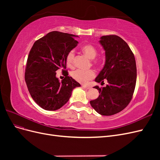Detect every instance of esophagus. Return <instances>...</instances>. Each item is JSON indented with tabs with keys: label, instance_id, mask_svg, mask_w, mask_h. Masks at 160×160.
Listing matches in <instances>:
<instances>
[{
	"label": "esophagus",
	"instance_id": "1",
	"mask_svg": "<svg viewBox=\"0 0 160 160\" xmlns=\"http://www.w3.org/2000/svg\"><path fill=\"white\" fill-rule=\"evenodd\" d=\"M82 88H83L84 89H89L90 88L88 86H86V85H82Z\"/></svg>",
	"mask_w": 160,
	"mask_h": 160
}]
</instances>
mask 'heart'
Here are the masks:
<instances>
[{
	"instance_id": "heart-1",
	"label": "heart",
	"mask_w": 160,
	"mask_h": 160,
	"mask_svg": "<svg viewBox=\"0 0 160 160\" xmlns=\"http://www.w3.org/2000/svg\"><path fill=\"white\" fill-rule=\"evenodd\" d=\"M81 50L84 54L89 58L90 59H93L98 55V49L95 47L90 44L84 45L81 47ZM74 59H75V52L73 50H71L67 53L65 57V62L68 67H72L74 65ZM94 64L97 65H101L102 64V60L98 59L95 60ZM72 79H74L76 81L79 82L80 83L85 84L89 80H91L94 78L95 73L94 71H83L81 69H77L71 72V73Z\"/></svg>"
}]
</instances>
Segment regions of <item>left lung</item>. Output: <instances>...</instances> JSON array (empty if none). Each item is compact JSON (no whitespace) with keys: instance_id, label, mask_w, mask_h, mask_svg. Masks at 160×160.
I'll list each match as a JSON object with an SVG mask.
<instances>
[{"instance_id":"1","label":"left lung","mask_w":160,"mask_h":160,"mask_svg":"<svg viewBox=\"0 0 160 160\" xmlns=\"http://www.w3.org/2000/svg\"><path fill=\"white\" fill-rule=\"evenodd\" d=\"M99 42L105 51V62L95 81L102 83L106 79L108 84L102 88L94 87L100 95L90 104L100 115L109 116L124 109L132 100L136 84V63L133 52L121 37L102 36Z\"/></svg>"}]
</instances>
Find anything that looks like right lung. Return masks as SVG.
Listing matches in <instances>:
<instances>
[{
    "instance_id": "right-lung-1",
    "label": "right lung",
    "mask_w": 160,
    "mask_h": 160,
    "mask_svg": "<svg viewBox=\"0 0 160 160\" xmlns=\"http://www.w3.org/2000/svg\"><path fill=\"white\" fill-rule=\"evenodd\" d=\"M76 36L59 31L50 32L36 41L28 54L25 79L32 99L41 108L55 111L71 98L72 91L81 85L68 76L65 57L78 44ZM63 69L65 79L61 82L56 71Z\"/></svg>"
}]
</instances>
